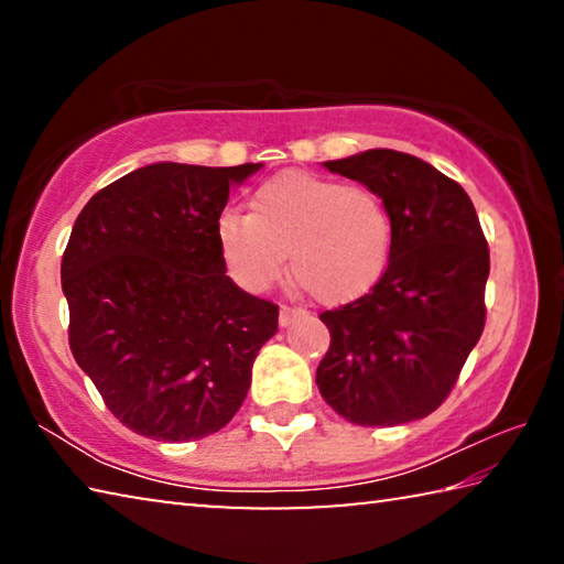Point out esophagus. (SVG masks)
Returning <instances> with one entry per match:
<instances>
[{
  "instance_id": "obj_1",
  "label": "esophagus",
  "mask_w": 564,
  "mask_h": 564,
  "mask_svg": "<svg viewBox=\"0 0 564 564\" xmlns=\"http://www.w3.org/2000/svg\"><path fill=\"white\" fill-rule=\"evenodd\" d=\"M301 316H305V311L293 308V305H281L279 323H281V326H289V323H293L295 318H301Z\"/></svg>"
}]
</instances>
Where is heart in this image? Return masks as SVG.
<instances>
[{
  "mask_svg": "<svg viewBox=\"0 0 564 564\" xmlns=\"http://www.w3.org/2000/svg\"><path fill=\"white\" fill-rule=\"evenodd\" d=\"M251 216L224 212L216 224L228 273L265 291L291 273L323 305L358 301L383 279L393 218L373 188L285 171L253 191Z\"/></svg>",
  "mask_w": 564,
  "mask_h": 564,
  "instance_id": "1",
  "label": "heart"
}]
</instances>
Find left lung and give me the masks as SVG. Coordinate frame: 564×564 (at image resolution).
<instances>
[{
	"mask_svg": "<svg viewBox=\"0 0 564 564\" xmlns=\"http://www.w3.org/2000/svg\"><path fill=\"white\" fill-rule=\"evenodd\" d=\"M360 181L393 218V251L373 289L323 311L330 348L316 370L348 423L383 427L445 403L485 328L490 248L470 196L427 161L393 149L326 161Z\"/></svg>",
	"mask_w": 564,
	"mask_h": 564,
	"instance_id": "obj_1",
	"label": "left lung"
}]
</instances>
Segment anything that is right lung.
Masks as SVG:
<instances>
[{
  "label": "right lung",
  "instance_id": "obj_1",
  "mask_svg": "<svg viewBox=\"0 0 564 564\" xmlns=\"http://www.w3.org/2000/svg\"><path fill=\"white\" fill-rule=\"evenodd\" d=\"M261 164H151L89 198L62 256L69 348L111 415L166 443L231 420L279 305L226 275L216 224Z\"/></svg>",
  "mask_w": 564,
  "mask_h": 564
}]
</instances>
